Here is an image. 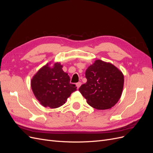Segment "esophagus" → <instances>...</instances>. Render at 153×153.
Listing matches in <instances>:
<instances>
[{
	"label": "esophagus",
	"instance_id": "1",
	"mask_svg": "<svg viewBox=\"0 0 153 153\" xmlns=\"http://www.w3.org/2000/svg\"><path fill=\"white\" fill-rule=\"evenodd\" d=\"M82 85V83L81 82H78L76 84V88L77 89H79V87H80V85Z\"/></svg>",
	"mask_w": 153,
	"mask_h": 153
}]
</instances>
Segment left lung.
<instances>
[{
	"label": "left lung",
	"mask_w": 153,
	"mask_h": 153,
	"mask_svg": "<svg viewBox=\"0 0 153 153\" xmlns=\"http://www.w3.org/2000/svg\"><path fill=\"white\" fill-rule=\"evenodd\" d=\"M87 82L79 88L87 103L98 110L111 108L123 92L124 75L112 64L96 60L85 71Z\"/></svg>",
	"instance_id": "8db88e82"
}]
</instances>
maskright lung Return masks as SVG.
<instances>
[{"label":"right lung","instance_id":"add662e5","mask_svg":"<svg viewBox=\"0 0 153 153\" xmlns=\"http://www.w3.org/2000/svg\"><path fill=\"white\" fill-rule=\"evenodd\" d=\"M50 64L39 69L31 79L30 85L41 105L56 108L66 102L72 92L76 91V87L70 84V78L60 62H55L52 67L49 66Z\"/></svg>","mask_w":153,"mask_h":153}]
</instances>
